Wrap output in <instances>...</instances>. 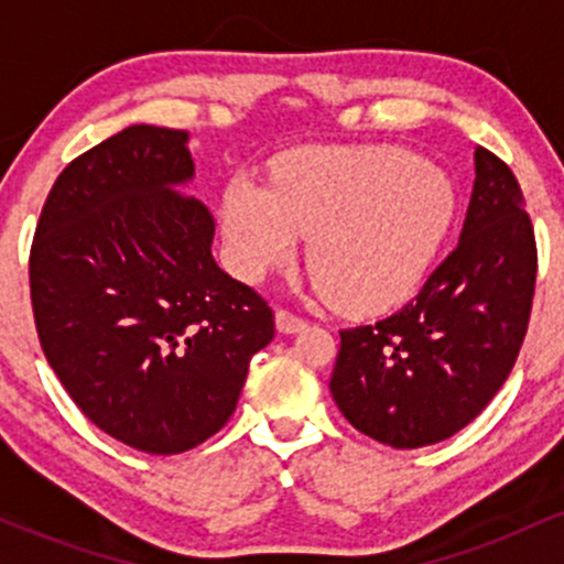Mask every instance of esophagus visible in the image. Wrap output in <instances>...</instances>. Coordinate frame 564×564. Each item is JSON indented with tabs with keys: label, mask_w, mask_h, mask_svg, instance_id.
I'll return each instance as SVG.
<instances>
[{
	"label": "esophagus",
	"mask_w": 564,
	"mask_h": 564,
	"mask_svg": "<svg viewBox=\"0 0 564 564\" xmlns=\"http://www.w3.org/2000/svg\"><path fill=\"white\" fill-rule=\"evenodd\" d=\"M304 323H307V321L300 318V315H294V313H291V310H278V313H275V328L281 334L302 332Z\"/></svg>",
	"instance_id": "1"
}]
</instances>
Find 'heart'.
<instances>
[{
	"mask_svg": "<svg viewBox=\"0 0 564 564\" xmlns=\"http://www.w3.org/2000/svg\"><path fill=\"white\" fill-rule=\"evenodd\" d=\"M456 196L443 172L398 148H323L283 161L273 187L236 177L223 198L232 273L260 281L310 236L307 264L349 313H377L422 283Z\"/></svg>",
	"mask_w": 564,
	"mask_h": 564,
	"instance_id": "heart-1",
	"label": "heart"
}]
</instances>
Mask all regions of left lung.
<instances>
[{
    "mask_svg": "<svg viewBox=\"0 0 564 564\" xmlns=\"http://www.w3.org/2000/svg\"><path fill=\"white\" fill-rule=\"evenodd\" d=\"M535 270L520 183L477 148L456 249L390 318L339 332L328 387L347 422L392 448H422L480 416L520 355Z\"/></svg>",
    "mask_w": 564,
    "mask_h": 564,
    "instance_id": "left-lung-1",
    "label": "left lung"
}]
</instances>
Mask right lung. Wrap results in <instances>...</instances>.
I'll use <instances>...</instances> for the list:
<instances>
[{"mask_svg": "<svg viewBox=\"0 0 564 564\" xmlns=\"http://www.w3.org/2000/svg\"><path fill=\"white\" fill-rule=\"evenodd\" d=\"M193 172L183 129H121L61 172L31 243L44 358L89 422L153 456L223 430L275 334L212 257L209 209L174 191Z\"/></svg>", "mask_w": 564, "mask_h": 564, "instance_id": "add662e5", "label": "right lung"}]
</instances>
